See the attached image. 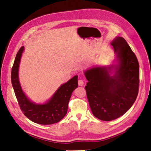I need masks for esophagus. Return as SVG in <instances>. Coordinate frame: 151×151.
<instances>
[{
	"label": "esophagus",
	"mask_w": 151,
	"mask_h": 151,
	"mask_svg": "<svg viewBox=\"0 0 151 151\" xmlns=\"http://www.w3.org/2000/svg\"><path fill=\"white\" fill-rule=\"evenodd\" d=\"M78 84H79V86H83L84 85V82H83V81L81 80V79L79 80V81H78Z\"/></svg>",
	"instance_id": "esophagus-1"
}]
</instances>
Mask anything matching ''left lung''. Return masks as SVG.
Segmentation results:
<instances>
[{"mask_svg": "<svg viewBox=\"0 0 151 151\" xmlns=\"http://www.w3.org/2000/svg\"><path fill=\"white\" fill-rule=\"evenodd\" d=\"M111 45L118 65L94 67L84 72L91 109L94 116L103 121L124 115L134 103L139 88V64L135 53L122 37H116ZM113 70L115 74L110 76L109 72Z\"/></svg>", "mask_w": 151, "mask_h": 151, "instance_id": "obj_1", "label": "left lung"}]
</instances>
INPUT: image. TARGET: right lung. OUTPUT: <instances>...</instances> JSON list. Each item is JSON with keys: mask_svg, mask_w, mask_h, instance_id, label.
I'll list each match as a JSON object with an SVG mask.
<instances>
[{"mask_svg": "<svg viewBox=\"0 0 151 151\" xmlns=\"http://www.w3.org/2000/svg\"><path fill=\"white\" fill-rule=\"evenodd\" d=\"M23 50L24 47H22L17 53L11 71L12 85L21 111L30 120L38 124L51 125L57 123L67 113L72 93L78 86V76H75L67 83L61 85L47 103L40 104L31 102L22 91L18 77L19 63Z\"/></svg>", "mask_w": 151, "mask_h": 151, "instance_id": "add662e5", "label": "right lung"}]
</instances>
